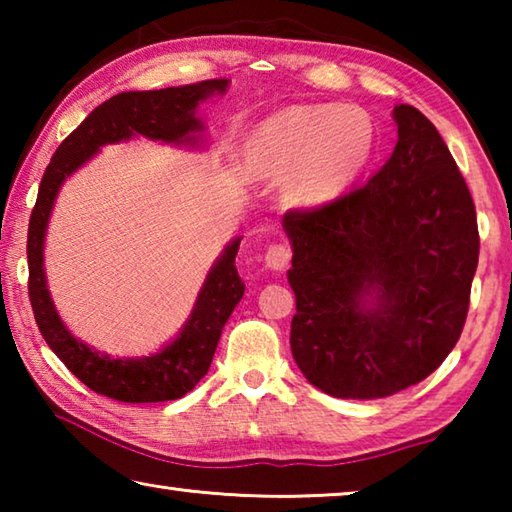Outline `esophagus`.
<instances>
[{"instance_id": "1", "label": "esophagus", "mask_w": 512, "mask_h": 512, "mask_svg": "<svg viewBox=\"0 0 512 512\" xmlns=\"http://www.w3.org/2000/svg\"><path fill=\"white\" fill-rule=\"evenodd\" d=\"M291 248L287 244H273L268 246L264 255V264L271 268V271H284L291 262Z\"/></svg>"}]
</instances>
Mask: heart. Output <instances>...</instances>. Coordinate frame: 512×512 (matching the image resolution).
Segmentation results:
<instances>
[{"label":"heart","instance_id":"b5f03b06","mask_svg":"<svg viewBox=\"0 0 512 512\" xmlns=\"http://www.w3.org/2000/svg\"><path fill=\"white\" fill-rule=\"evenodd\" d=\"M375 131L354 106H296L268 117L250 137L259 169L289 178L298 205L325 203L343 192L366 167Z\"/></svg>","mask_w":512,"mask_h":512}]
</instances>
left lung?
Returning <instances> with one entry per match:
<instances>
[{"label":"left lung","mask_w":512,"mask_h":512,"mask_svg":"<svg viewBox=\"0 0 512 512\" xmlns=\"http://www.w3.org/2000/svg\"><path fill=\"white\" fill-rule=\"evenodd\" d=\"M393 117V155L366 185L282 219L293 359L341 400L429 377L461 339L479 264L474 201L443 137L406 103Z\"/></svg>","instance_id":"left-lung-1"}]
</instances>
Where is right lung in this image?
Wrapping results in <instances>:
<instances>
[{"instance_id": "obj_1", "label": "right lung", "mask_w": 512, "mask_h": 512, "mask_svg": "<svg viewBox=\"0 0 512 512\" xmlns=\"http://www.w3.org/2000/svg\"><path fill=\"white\" fill-rule=\"evenodd\" d=\"M225 90H228V79H212L180 85V88L115 94L94 108L81 121V126L65 137L40 180L27 237L33 316L42 339L56 352V357L94 393L117 402L144 404L178 400L207 375L221 339V329L246 289L235 266L241 239L225 246L223 255L210 268L192 314L176 341L151 357L112 359L72 336L51 302L42 253H45V232L54 201L65 178L83 167L103 144L126 142L135 135H144L167 144L194 146L198 142L194 133L203 131V121L196 117L198 103Z\"/></svg>"}]
</instances>
